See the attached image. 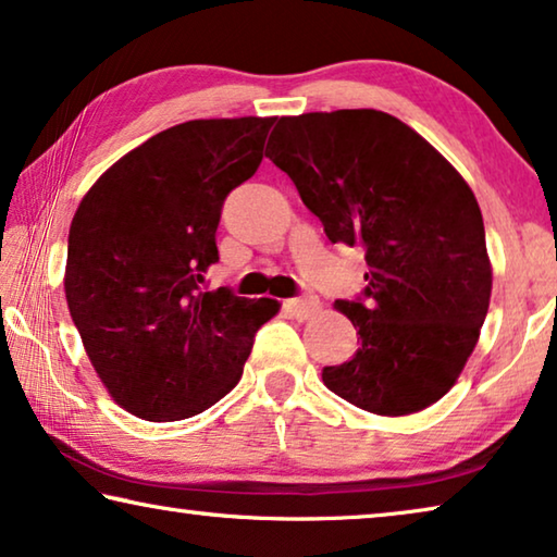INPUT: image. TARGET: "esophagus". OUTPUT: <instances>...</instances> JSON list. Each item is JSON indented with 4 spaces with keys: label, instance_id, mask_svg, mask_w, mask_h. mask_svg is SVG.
I'll use <instances>...</instances> for the list:
<instances>
[{
    "label": "esophagus",
    "instance_id": "obj_1",
    "mask_svg": "<svg viewBox=\"0 0 557 557\" xmlns=\"http://www.w3.org/2000/svg\"><path fill=\"white\" fill-rule=\"evenodd\" d=\"M285 307L295 320H310V317L320 310V302H317V297H295L287 299Z\"/></svg>",
    "mask_w": 557,
    "mask_h": 557
}]
</instances>
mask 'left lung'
Masks as SVG:
<instances>
[{
  "mask_svg": "<svg viewBox=\"0 0 557 557\" xmlns=\"http://www.w3.org/2000/svg\"><path fill=\"white\" fill-rule=\"evenodd\" d=\"M268 146L326 237L361 245L369 264L361 295L334 302L359 349L322 369L324 386L382 417L426 409L461 374L491 302L469 183L417 131L374 109L282 116Z\"/></svg>",
  "mask_w": 557,
  "mask_h": 557,
  "instance_id": "obj_1",
  "label": "left lung"
}]
</instances>
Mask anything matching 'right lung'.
<instances>
[{"instance_id": "obj_1", "label": "right lung", "mask_w": 557, "mask_h": 557, "mask_svg": "<svg viewBox=\"0 0 557 557\" xmlns=\"http://www.w3.org/2000/svg\"><path fill=\"white\" fill-rule=\"evenodd\" d=\"M275 119L165 128L91 185L69 231L66 302L113 401L146 421L206 411L240 382L275 299L202 285L227 193L252 178Z\"/></svg>"}]
</instances>
